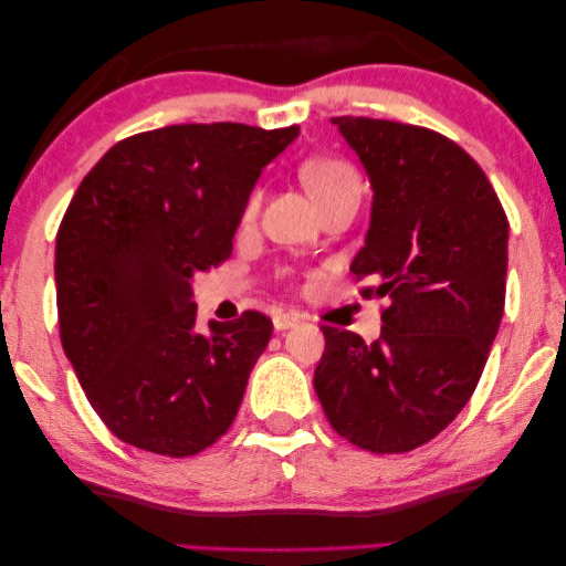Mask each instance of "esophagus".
Wrapping results in <instances>:
<instances>
[{
  "label": "esophagus",
  "instance_id": "esophagus-1",
  "mask_svg": "<svg viewBox=\"0 0 566 566\" xmlns=\"http://www.w3.org/2000/svg\"><path fill=\"white\" fill-rule=\"evenodd\" d=\"M301 323L298 316H293V313H275L273 316V326L275 331H289V328H295Z\"/></svg>",
  "mask_w": 566,
  "mask_h": 566
}]
</instances>
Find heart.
<instances>
[{"label":"heart","instance_id":"heart-1","mask_svg":"<svg viewBox=\"0 0 566 566\" xmlns=\"http://www.w3.org/2000/svg\"><path fill=\"white\" fill-rule=\"evenodd\" d=\"M301 178L305 188L311 190V196L318 202L331 198L333 192L348 188V185H358V175L354 172L348 163L338 160V157H316V160H308L301 168ZM258 208H261V190L250 192L245 202L243 220H253Z\"/></svg>","mask_w":566,"mask_h":566}]
</instances>
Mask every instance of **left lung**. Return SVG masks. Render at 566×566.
<instances>
[{
	"instance_id": "1",
	"label": "left lung",
	"mask_w": 566,
	"mask_h": 566,
	"mask_svg": "<svg viewBox=\"0 0 566 566\" xmlns=\"http://www.w3.org/2000/svg\"><path fill=\"white\" fill-rule=\"evenodd\" d=\"M374 188L366 245L350 263L364 298H388L374 344L323 326L313 376L340 437L403 453L469 403L504 316L509 220L467 150L429 127L333 117Z\"/></svg>"
}]
</instances>
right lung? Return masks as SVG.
I'll return each instance as SVG.
<instances>
[{
  "label": "right lung",
  "mask_w": 566,
  "mask_h": 566,
  "mask_svg": "<svg viewBox=\"0 0 566 566\" xmlns=\"http://www.w3.org/2000/svg\"><path fill=\"white\" fill-rule=\"evenodd\" d=\"M301 127L170 125L102 155L57 230L60 338L119 441L196 457L230 429L273 333L258 311L196 328L192 273L218 268L261 170Z\"/></svg>",
  "instance_id": "add662e5"
}]
</instances>
